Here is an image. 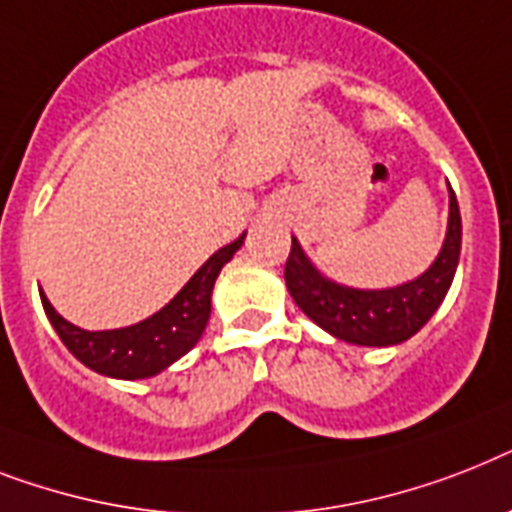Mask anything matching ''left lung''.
<instances>
[{
    "label": "left lung",
    "mask_w": 512,
    "mask_h": 512,
    "mask_svg": "<svg viewBox=\"0 0 512 512\" xmlns=\"http://www.w3.org/2000/svg\"><path fill=\"white\" fill-rule=\"evenodd\" d=\"M460 243V206L449 187L447 237L436 261L415 280L380 290L349 288L322 275L293 237L285 261V285L298 309L338 341L357 346H396L418 333L441 306L455 280Z\"/></svg>",
    "instance_id": "8db88e82"
}]
</instances>
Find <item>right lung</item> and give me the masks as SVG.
<instances>
[{
  "instance_id": "obj_1",
  "label": "right lung",
  "mask_w": 512,
  "mask_h": 512,
  "mask_svg": "<svg viewBox=\"0 0 512 512\" xmlns=\"http://www.w3.org/2000/svg\"><path fill=\"white\" fill-rule=\"evenodd\" d=\"M243 240L245 232L235 243L219 248L161 312L137 325L116 327V330H84L60 317L44 296V290H39L47 320L52 322L65 349L89 370L118 380L153 378L174 365L179 357H185L200 341L211 317V293L216 277L224 264L240 251Z\"/></svg>"
}]
</instances>
